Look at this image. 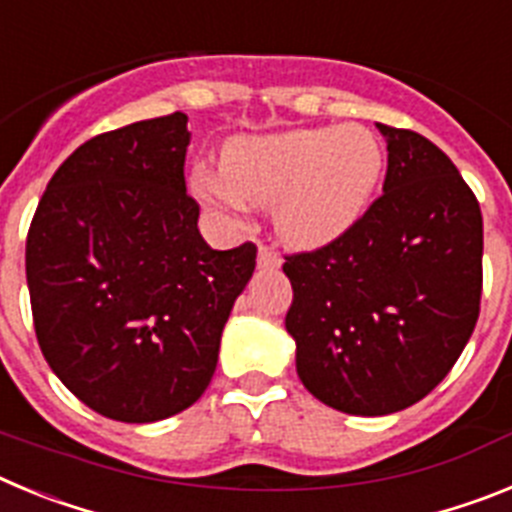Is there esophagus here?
<instances>
[{"mask_svg": "<svg viewBox=\"0 0 512 512\" xmlns=\"http://www.w3.org/2000/svg\"><path fill=\"white\" fill-rule=\"evenodd\" d=\"M259 266L261 269H279V266H282V259H279L277 253L271 251V248L261 246L259 248Z\"/></svg>", "mask_w": 512, "mask_h": 512, "instance_id": "obj_1", "label": "esophagus"}]
</instances>
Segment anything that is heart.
<instances>
[{
  "mask_svg": "<svg viewBox=\"0 0 512 512\" xmlns=\"http://www.w3.org/2000/svg\"><path fill=\"white\" fill-rule=\"evenodd\" d=\"M384 148L364 125L230 140L220 171L197 169L194 194L215 210L271 207L287 246L323 248L359 223L384 176Z\"/></svg>",
  "mask_w": 512,
  "mask_h": 512,
  "instance_id": "1",
  "label": "heart"
}]
</instances>
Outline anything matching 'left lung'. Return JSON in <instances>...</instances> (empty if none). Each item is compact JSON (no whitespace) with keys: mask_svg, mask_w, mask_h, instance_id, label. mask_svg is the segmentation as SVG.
I'll return each mask as SVG.
<instances>
[{"mask_svg":"<svg viewBox=\"0 0 512 512\" xmlns=\"http://www.w3.org/2000/svg\"><path fill=\"white\" fill-rule=\"evenodd\" d=\"M387 140L382 197L338 241L287 256V333L305 390L390 415L451 372L479 318L482 212L451 158L413 130Z\"/></svg>","mask_w":512,"mask_h":512,"instance_id":"1","label":"left lung"}]
</instances>
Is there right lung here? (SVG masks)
<instances>
[{
  "instance_id": "obj_1",
  "label": "right lung",
  "mask_w": 512,
  "mask_h": 512,
  "mask_svg": "<svg viewBox=\"0 0 512 512\" xmlns=\"http://www.w3.org/2000/svg\"><path fill=\"white\" fill-rule=\"evenodd\" d=\"M189 117L110 130L53 174L25 271L45 361L84 405L120 423L182 413L207 390L256 246L212 251L187 194Z\"/></svg>"
}]
</instances>
